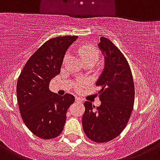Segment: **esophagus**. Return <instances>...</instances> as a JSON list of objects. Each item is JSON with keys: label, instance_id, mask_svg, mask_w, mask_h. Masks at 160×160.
<instances>
[{"label": "esophagus", "instance_id": "34e87169", "mask_svg": "<svg viewBox=\"0 0 160 160\" xmlns=\"http://www.w3.org/2000/svg\"><path fill=\"white\" fill-rule=\"evenodd\" d=\"M75 101L76 102H79V103H82V99L80 98V97H75Z\"/></svg>", "mask_w": 160, "mask_h": 160}]
</instances>
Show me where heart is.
Wrapping results in <instances>:
<instances>
[{"mask_svg": "<svg viewBox=\"0 0 160 160\" xmlns=\"http://www.w3.org/2000/svg\"><path fill=\"white\" fill-rule=\"evenodd\" d=\"M78 53L79 54V56H81V58L82 59L84 63L91 62L92 63H95L98 60L100 56V50L95 47L90 46V45H82V46L79 47L78 49ZM68 57H69V54L68 53V54L65 55L64 58H63V63H66ZM83 84H84V82H80L77 86L78 89H81Z\"/></svg>", "mask_w": 160, "mask_h": 160, "instance_id": "1", "label": "heart"}]
</instances>
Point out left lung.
<instances>
[{
    "instance_id": "1",
    "label": "left lung",
    "mask_w": 160,
    "mask_h": 160,
    "mask_svg": "<svg viewBox=\"0 0 160 160\" xmlns=\"http://www.w3.org/2000/svg\"><path fill=\"white\" fill-rule=\"evenodd\" d=\"M104 54V71L96 82L100 88L101 104L84 103L82 127L86 136L97 143L110 141L127 127L134 103L135 89L130 65L122 52L106 38L98 44Z\"/></svg>"
}]
</instances>
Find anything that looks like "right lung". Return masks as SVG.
Instances as JSON below:
<instances>
[{
    "label": "right lung",
    "mask_w": 160,
    "mask_h": 160,
    "mask_svg": "<svg viewBox=\"0 0 160 160\" xmlns=\"http://www.w3.org/2000/svg\"><path fill=\"white\" fill-rule=\"evenodd\" d=\"M78 36H63L45 42L27 60L17 81L16 96L21 117L27 128L42 139L63 131L71 94L59 96L49 89L52 79L60 73L63 57Z\"/></svg>",
    "instance_id": "right-lung-1"
}]
</instances>
